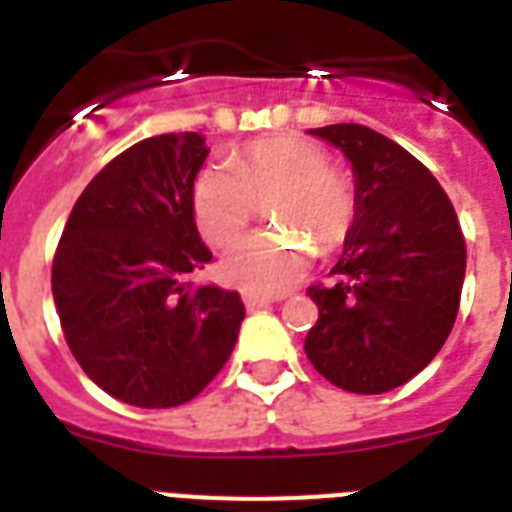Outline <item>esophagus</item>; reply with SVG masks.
I'll list each match as a JSON object with an SVG mask.
<instances>
[{
	"label": "esophagus",
	"instance_id": "esophagus-1",
	"mask_svg": "<svg viewBox=\"0 0 512 512\" xmlns=\"http://www.w3.org/2000/svg\"><path fill=\"white\" fill-rule=\"evenodd\" d=\"M244 305H247V311H260V308H268V305H271V297L255 295V292H244Z\"/></svg>",
	"mask_w": 512,
	"mask_h": 512
}]
</instances>
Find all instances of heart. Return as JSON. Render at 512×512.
Wrapping results in <instances>:
<instances>
[{"mask_svg":"<svg viewBox=\"0 0 512 512\" xmlns=\"http://www.w3.org/2000/svg\"><path fill=\"white\" fill-rule=\"evenodd\" d=\"M268 199V217L287 225L319 249H335L356 223V191L329 154L311 140L276 135L244 143L228 156V167L209 164L191 185V212L201 239L225 249L247 231L257 201ZM311 249L276 233H257L220 263L225 281L249 292H284L303 279Z\"/></svg>","mask_w":512,"mask_h":512,"instance_id":"b5f03b06","label":"heart"}]
</instances>
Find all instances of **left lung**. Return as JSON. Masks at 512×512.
Wrapping results in <instances>:
<instances>
[{
    "mask_svg": "<svg viewBox=\"0 0 512 512\" xmlns=\"http://www.w3.org/2000/svg\"><path fill=\"white\" fill-rule=\"evenodd\" d=\"M311 135L356 170V223L329 276L308 295L319 321L305 353L350 393H388L436 358L460 311L465 236L452 201L420 159L364 124Z\"/></svg>",
    "mask_w": 512,
    "mask_h": 512,
    "instance_id": "1",
    "label": "left lung"
}]
</instances>
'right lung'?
I'll use <instances>...</instances> for the list:
<instances>
[{"mask_svg":"<svg viewBox=\"0 0 512 512\" xmlns=\"http://www.w3.org/2000/svg\"><path fill=\"white\" fill-rule=\"evenodd\" d=\"M207 154L199 132L122 151L76 199L52 260L68 348L95 385L140 409L199 396L244 319L239 292L188 281L212 260L191 212Z\"/></svg>","mask_w":512,"mask_h":512,"instance_id":"right-lung-1","label":"right lung"}]
</instances>
